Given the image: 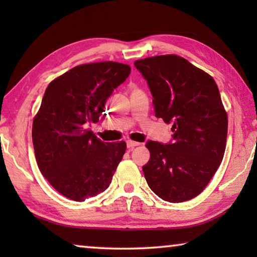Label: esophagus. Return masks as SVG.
<instances>
[{
    "instance_id": "obj_1",
    "label": "esophagus",
    "mask_w": 257,
    "mask_h": 257,
    "mask_svg": "<svg viewBox=\"0 0 257 257\" xmlns=\"http://www.w3.org/2000/svg\"><path fill=\"white\" fill-rule=\"evenodd\" d=\"M141 145V143H137V142H134V141H128L127 142V147L129 150H134L136 146Z\"/></svg>"
}]
</instances>
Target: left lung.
I'll use <instances>...</instances> for the list:
<instances>
[{"label": "left lung", "mask_w": 257, "mask_h": 257, "mask_svg": "<svg viewBox=\"0 0 257 257\" xmlns=\"http://www.w3.org/2000/svg\"><path fill=\"white\" fill-rule=\"evenodd\" d=\"M149 82L156 118L172 123V144L151 141L143 167L150 188L163 201L186 202L205 189L222 162L228 115L214 79L176 54L135 61Z\"/></svg>", "instance_id": "obj_1"}]
</instances>
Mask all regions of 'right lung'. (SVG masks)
<instances>
[{"instance_id":"1","label":"right lung","mask_w":257,"mask_h":257,"mask_svg":"<svg viewBox=\"0 0 257 257\" xmlns=\"http://www.w3.org/2000/svg\"><path fill=\"white\" fill-rule=\"evenodd\" d=\"M129 73L128 64L101 61L72 68L47 86L33 121V144L42 175L64 197L84 202L110 186L127 145L104 143L85 127L97 122Z\"/></svg>"}]
</instances>
